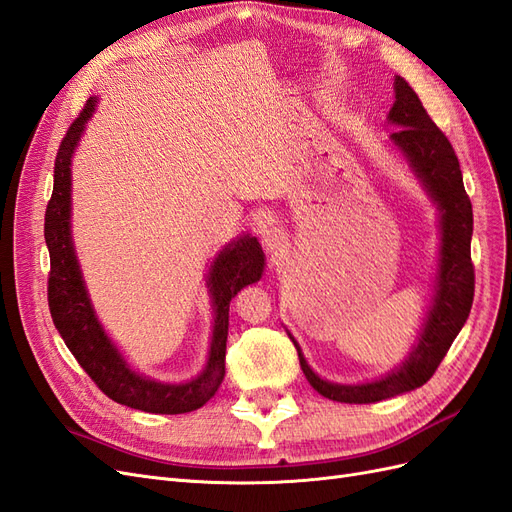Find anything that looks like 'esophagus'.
Returning <instances> with one entry per match:
<instances>
[{
  "mask_svg": "<svg viewBox=\"0 0 512 512\" xmlns=\"http://www.w3.org/2000/svg\"><path fill=\"white\" fill-rule=\"evenodd\" d=\"M284 243H286V235L280 228H267L262 232V245H265L269 252H280Z\"/></svg>",
  "mask_w": 512,
  "mask_h": 512,
  "instance_id": "34e87169",
  "label": "esophagus"
}]
</instances>
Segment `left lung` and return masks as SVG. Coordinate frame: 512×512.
<instances>
[{"mask_svg": "<svg viewBox=\"0 0 512 512\" xmlns=\"http://www.w3.org/2000/svg\"><path fill=\"white\" fill-rule=\"evenodd\" d=\"M389 121L399 126V130L391 134V141L404 151L416 177L423 181L442 213V258L436 301L408 361L376 382L346 386L320 380L309 369L297 342L292 339L299 350V363L307 382L322 397L342 401V404H376V401L423 386L436 374L448 348L466 324L474 301V265L470 254L472 203L463 188L455 149L446 134L433 123L416 91L401 76L395 79V104Z\"/></svg>", "mask_w": 512, "mask_h": 512, "instance_id": "obj_1", "label": "left lung"}]
</instances>
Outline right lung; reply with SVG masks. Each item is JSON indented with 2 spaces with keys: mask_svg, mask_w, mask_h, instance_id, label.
<instances>
[{
  "mask_svg": "<svg viewBox=\"0 0 512 512\" xmlns=\"http://www.w3.org/2000/svg\"><path fill=\"white\" fill-rule=\"evenodd\" d=\"M96 98L87 100L61 141L55 158V183L44 213V239L51 254L49 309L55 329L74 359L96 382L98 389L121 406L151 414H185L203 408L218 393L226 374V339L230 299L260 280L265 254L254 237H241L215 258L209 271V288L215 307V327L209 361L203 374L188 384H162L134 374L115 346L108 342L89 305L87 290L74 256L70 237V158L85 121L94 113Z\"/></svg>",
  "mask_w": 512,
  "mask_h": 512,
  "instance_id": "1",
  "label": "right lung"
}]
</instances>
